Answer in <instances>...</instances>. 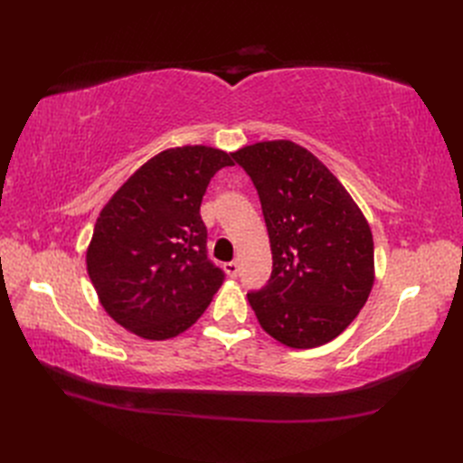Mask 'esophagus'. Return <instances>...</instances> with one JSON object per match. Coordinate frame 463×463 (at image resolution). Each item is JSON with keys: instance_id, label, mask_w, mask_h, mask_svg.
<instances>
[{"instance_id": "34e87169", "label": "esophagus", "mask_w": 463, "mask_h": 463, "mask_svg": "<svg viewBox=\"0 0 463 463\" xmlns=\"http://www.w3.org/2000/svg\"><path fill=\"white\" fill-rule=\"evenodd\" d=\"M223 270H226V274L230 278H237V276H240V264H237L235 260L226 262V264H223Z\"/></svg>"}]
</instances>
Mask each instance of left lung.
I'll return each instance as SVG.
<instances>
[{
    "label": "left lung",
    "mask_w": 463,
    "mask_h": 463,
    "mask_svg": "<svg viewBox=\"0 0 463 463\" xmlns=\"http://www.w3.org/2000/svg\"><path fill=\"white\" fill-rule=\"evenodd\" d=\"M259 191L270 237L272 276L247 299L266 334L293 349L340 335L374 284L367 218L328 167L291 141L232 152Z\"/></svg>",
    "instance_id": "left-lung-1"
}]
</instances>
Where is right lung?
<instances>
[{"label": "right lung", "instance_id": "1", "mask_svg": "<svg viewBox=\"0 0 463 463\" xmlns=\"http://www.w3.org/2000/svg\"><path fill=\"white\" fill-rule=\"evenodd\" d=\"M232 154L204 145L162 150L114 193L96 220L87 270L104 311L145 340L199 320L223 282L206 257L201 203Z\"/></svg>", "mask_w": 463, "mask_h": 463}]
</instances>
